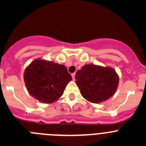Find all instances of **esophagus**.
<instances>
[{
  "label": "esophagus",
  "instance_id": "34e87169",
  "mask_svg": "<svg viewBox=\"0 0 146 146\" xmlns=\"http://www.w3.org/2000/svg\"><path fill=\"white\" fill-rule=\"evenodd\" d=\"M75 75H76V73H72V78H73V80H75Z\"/></svg>",
  "mask_w": 146,
  "mask_h": 146
}]
</instances>
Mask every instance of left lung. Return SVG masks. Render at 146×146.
Segmentation results:
<instances>
[{"label": "left lung", "instance_id": "obj_1", "mask_svg": "<svg viewBox=\"0 0 146 146\" xmlns=\"http://www.w3.org/2000/svg\"><path fill=\"white\" fill-rule=\"evenodd\" d=\"M76 79L82 96L92 103H100L114 95L119 80L114 68L95 64L82 66Z\"/></svg>", "mask_w": 146, "mask_h": 146}]
</instances>
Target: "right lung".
Masks as SVG:
<instances>
[{
    "instance_id": "1",
    "label": "right lung",
    "mask_w": 146,
    "mask_h": 146,
    "mask_svg": "<svg viewBox=\"0 0 146 146\" xmlns=\"http://www.w3.org/2000/svg\"><path fill=\"white\" fill-rule=\"evenodd\" d=\"M71 80L64 65L41 58L32 61L24 72L25 83L29 93L45 104L59 99Z\"/></svg>"
}]
</instances>
